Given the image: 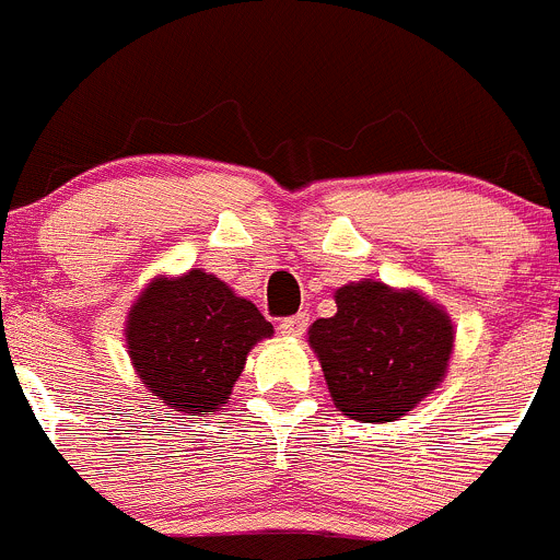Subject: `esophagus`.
Returning <instances> with one entry per match:
<instances>
[{
	"instance_id": "esophagus-1",
	"label": "esophagus",
	"mask_w": 560,
	"mask_h": 560,
	"mask_svg": "<svg viewBox=\"0 0 560 560\" xmlns=\"http://www.w3.org/2000/svg\"><path fill=\"white\" fill-rule=\"evenodd\" d=\"M306 326H310V315H292V317H284V320L279 323V331L284 334V337H301V334L306 331Z\"/></svg>"
}]
</instances>
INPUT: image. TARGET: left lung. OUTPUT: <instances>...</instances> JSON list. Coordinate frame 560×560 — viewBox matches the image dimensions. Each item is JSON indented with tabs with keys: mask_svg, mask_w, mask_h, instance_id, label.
Returning <instances> with one entry per match:
<instances>
[{
	"mask_svg": "<svg viewBox=\"0 0 560 560\" xmlns=\"http://www.w3.org/2000/svg\"><path fill=\"white\" fill-rule=\"evenodd\" d=\"M334 304L337 315L310 326V348L345 417L395 422L445 381L456 326L425 292L362 279L339 287Z\"/></svg>",
	"mask_w": 560,
	"mask_h": 560,
	"instance_id": "left-lung-1",
	"label": "left lung"
}]
</instances>
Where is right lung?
<instances>
[{
    "label": "right lung",
    "instance_id": "1",
    "mask_svg": "<svg viewBox=\"0 0 560 560\" xmlns=\"http://www.w3.org/2000/svg\"><path fill=\"white\" fill-rule=\"evenodd\" d=\"M273 326L226 281L190 268L154 276L127 312V353L156 400L179 411H218L232 395L250 348Z\"/></svg>",
    "mask_w": 560,
    "mask_h": 560
}]
</instances>
